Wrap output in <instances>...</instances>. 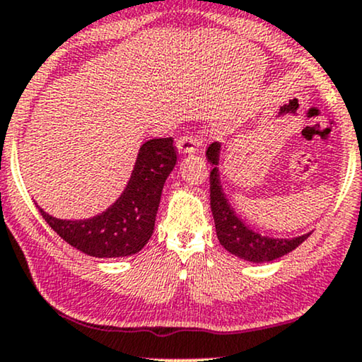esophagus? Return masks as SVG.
Segmentation results:
<instances>
[{
    "label": "esophagus",
    "instance_id": "esophagus-1",
    "mask_svg": "<svg viewBox=\"0 0 362 362\" xmlns=\"http://www.w3.org/2000/svg\"><path fill=\"white\" fill-rule=\"evenodd\" d=\"M197 146H199V141H197L192 134H185V136L178 139L177 142L178 153H194L197 151Z\"/></svg>",
    "mask_w": 362,
    "mask_h": 362
}]
</instances>
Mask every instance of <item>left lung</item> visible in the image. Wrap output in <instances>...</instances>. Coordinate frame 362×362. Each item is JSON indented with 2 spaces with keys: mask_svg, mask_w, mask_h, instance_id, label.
Segmentation results:
<instances>
[{
  "mask_svg": "<svg viewBox=\"0 0 362 362\" xmlns=\"http://www.w3.org/2000/svg\"><path fill=\"white\" fill-rule=\"evenodd\" d=\"M220 151V142L210 144L209 148H206V160L214 167L210 172V206L215 220L216 237H218L221 247L228 250L235 257L252 263L273 262V259L283 257V255L300 247L311 233L301 235V237L296 238L264 237V235L257 233L238 218L228 200H226L220 184V173L218 167H216L218 165Z\"/></svg>",
  "mask_w": 362,
  "mask_h": 362,
  "instance_id": "obj_1",
  "label": "left lung"
}]
</instances>
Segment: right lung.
Wrapping results in <instances>:
<instances>
[{"instance_id": "1", "label": "right lung", "mask_w": 362, "mask_h": 362, "mask_svg": "<svg viewBox=\"0 0 362 362\" xmlns=\"http://www.w3.org/2000/svg\"><path fill=\"white\" fill-rule=\"evenodd\" d=\"M177 163L173 139L142 144L131 180L103 214L86 220L54 218L40 209L59 237L89 257L119 258L141 252L153 233L163 184Z\"/></svg>"}]
</instances>
